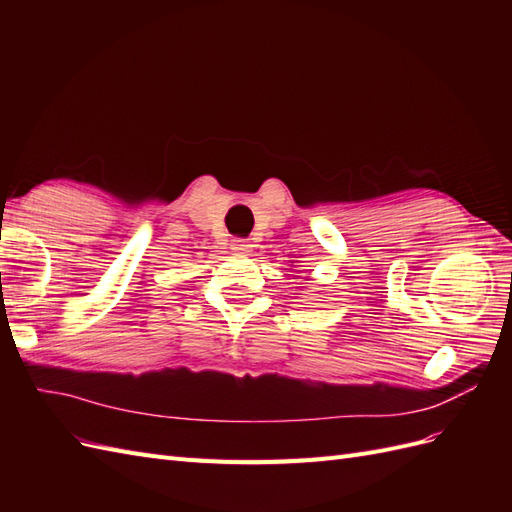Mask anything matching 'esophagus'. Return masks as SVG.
Wrapping results in <instances>:
<instances>
[{
  "label": "esophagus",
  "instance_id": "obj_1",
  "mask_svg": "<svg viewBox=\"0 0 512 512\" xmlns=\"http://www.w3.org/2000/svg\"><path fill=\"white\" fill-rule=\"evenodd\" d=\"M230 250L235 252V254H241V256H250L252 254V245L247 243V241H243V239H235V241H232V245H230Z\"/></svg>",
  "mask_w": 512,
  "mask_h": 512
}]
</instances>
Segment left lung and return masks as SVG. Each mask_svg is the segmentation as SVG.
Listing matches in <instances>:
<instances>
[{
	"label": "left lung",
	"instance_id": "left-lung-1",
	"mask_svg": "<svg viewBox=\"0 0 512 512\" xmlns=\"http://www.w3.org/2000/svg\"><path fill=\"white\" fill-rule=\"evenodd\" d=\"M294 277H297V275H294Z\"/></svg>",
	"mask_w": 512,
	"mask_h": 512
}]
</instances>
